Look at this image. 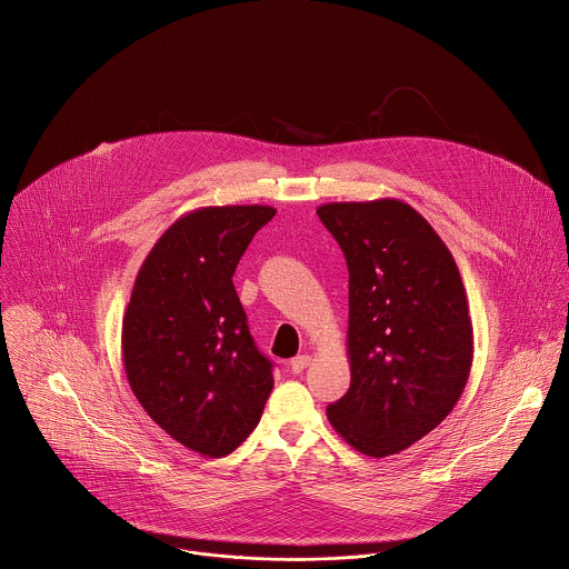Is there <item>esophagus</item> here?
Instances as JSON below:
<instances>
[{"label":"esophagus","mask_w":569,"mask_h":569,"mask_svg":"<svg viewBox=\"0 0 569 569\" xmlns=\"http://www.w3.org/2000/svg\"><path fill=\"white\" fill-rule=\"evenodd\" d=\"M309 363H311V357H309V355H298V357L291 359L289 366H291V372H293V375H300Z\"/></svg>","instance_id":"1"}]
</instances>
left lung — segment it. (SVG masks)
I'll return each mask as SVG.
<instances>
[{
    "label": "left lung",
    "instance_id": "left-lung-1",
    "mask_svg": "<svg viewBox=\"0 0 569 569\" xmlns=\"http://www.w3.org/2000/svg\"><path fill=\"white\" fill-rule=\"evenodd\" d=\"M318 217L348 264L350 388L326 416L357 451L386 458L436 429L473 363L458 264L403 201L325 203Z\"/></svg>",
    "mask_w": 569,
    "mask_h": 569
}]
</instances>
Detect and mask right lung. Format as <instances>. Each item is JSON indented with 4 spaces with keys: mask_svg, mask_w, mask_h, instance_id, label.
I'll return each instance as SVG.
<instances>
[{
    "mask_svg": "<svg viewBox=\"0 0 569 569\" xmlns=\"http://www.w3.org/2000/svg\"><path fill=\"white\" fill-rule=\"evenodd\" d=\"M269 206H210L177 219L142 262L122 322L129 386L163 431L206 458L232 453L273 388L232 276Z\"/></svg>",
    "mask_w": 569,
    "mask_h": 569,
    "instance_id": "add662e5",
    "label": "right lung"
}]
</instances>
